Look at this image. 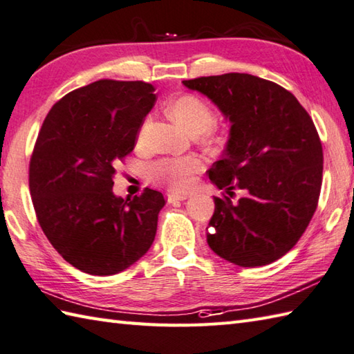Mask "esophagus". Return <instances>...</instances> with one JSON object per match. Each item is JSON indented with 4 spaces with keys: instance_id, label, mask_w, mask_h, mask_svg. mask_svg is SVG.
Segmentation results:
<instances>
[{
    "instance_id": "34e87169",
    "label": "esophagus",
    "mask_w": 354,
    "mask_h": 354,
    "mask_svg": "<svg viewBox=\"0 0 354 354\" xmlns=\"http://www.w3.org/2000/svg\"><path fill=\"white\" fill-rule=\"evenodd\" d=\"M168 203H176V201H183L187 198V194H174V192H169L168 196Z\"/></svg>"
}]
</instances>
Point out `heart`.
I'll use <instances>...</instances> for the list:
<instances>
[{
  "instance_id": "b5f03b06",
  "label": "heart",
  "mask_w": 354,
  "mask_h": 354,
  "mask_svg": "<svg viewBox=\"0 0 354 354\" xmlns=\"http://www.w3.org/2000/svg\"><path fill=\"white\" fill-rule=\"evenodd\" d=\"M169 116L187 133L198 136V140L207 147H218L223 137L211 128L215 122V113L207 102L194 95H183L168 105ZM149 120L143 122L139 133V143L145 140ZM203 168V162L197 156L168 157L149 165V178L156 183L168 186L171 191L186 192L194 185V177Z\"/></svg>"
}]
</instances>
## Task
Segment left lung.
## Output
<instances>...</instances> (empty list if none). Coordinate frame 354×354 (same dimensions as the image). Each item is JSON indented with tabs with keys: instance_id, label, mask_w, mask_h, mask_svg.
Returning <instances> with one entry per match:
<instances>
[{
	"instance_id": "1",
	"label": "left lung",
	"mask_w": 354,
	"mask_h": 354,
	"mask_svg": "<svg viewBox=\"0 0 354 354\" xmlns=\"http://www.w3.org/2000/svg\"><path fill=\"white\" fill-rule=\"evenodd\" d=\"M183 85L207 96L230 122L225 156L209 178L218 189L248 194L236 203L214 197L209 248L241 268L277 261L298 243L318 206L324 156L312 118L290 91L248 73Z\"/></svg>"
}]
</instances>
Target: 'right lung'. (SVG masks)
Listing matches in <instances>:
<instances>
[{
    "mask_svg": "<svg viewBox=\"0 0 354 354\" xmlns=\"http://www.w3.org/2000/svg\"><path fill=\"white\" fill-rule=\"evenodd\" d=\"M154 104L151 84L100 79L57 100L36 139L28 186L38 223L57 254L90 275L128 269L154 241L162 192H113Z\"/></svg>",
    "mask_w": 354,
    "mask_h": 354,
    "instance_id": "obj_1",
    "label": "right lung"
}]
</instances>
